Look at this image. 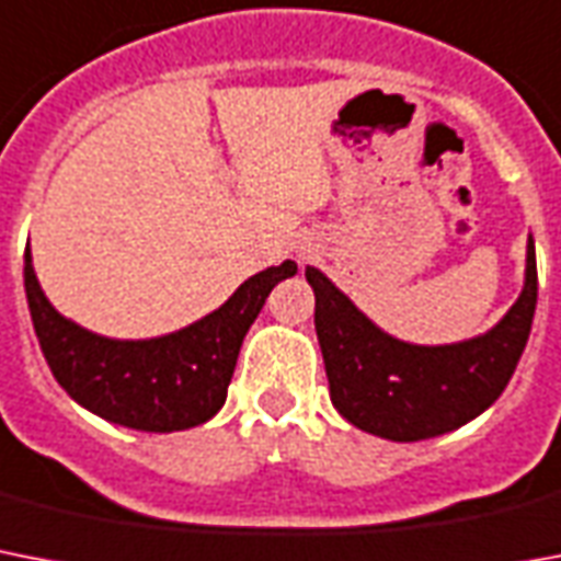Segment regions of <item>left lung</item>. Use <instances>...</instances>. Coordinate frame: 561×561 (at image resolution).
<instances>
[{
  "instance_id": "8db88e82",
  "label": "left lung",
  "mask_w": 561,
  "mask_h": 561,
  "mask_svg": "<svg viewBox=\"0 0 561 561\" xmlns=\"http://www.w3.org/2000/svg\"><path fill=\"white\" fill-rule=\"evenodd\" d=\"M307 280L316 293V333L335 411L362 432L393 443L455 432L499 400L530 339L539 295L533 237L518 301L492 330L455 344L400 342L321 268L307 266Z\"/></svg>"
}]
</instances>
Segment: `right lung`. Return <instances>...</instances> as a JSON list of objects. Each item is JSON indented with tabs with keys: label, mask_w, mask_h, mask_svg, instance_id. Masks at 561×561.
I'll return each instance as SVG.
<instances>
[{
	"label": "right lung",
	"mask_w": 561,
	"mask_h": 561,
	"mask_svg": "<svg viewBox=\"0 0 561 561\" xmlns=\"http://www.w3.org/2000/svg\"><path fill=\"white\" fill-rule=\"evenodd\" d=\"M298 272L295 260L252 275L226 304L176 333L106 339L60 316L25 252V298L43 356L71 400L136 432H185L226 405L243 339L268 293Z\"/></svg>",
	"instance_id": "right-lung-1"
}]
</instances>
